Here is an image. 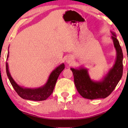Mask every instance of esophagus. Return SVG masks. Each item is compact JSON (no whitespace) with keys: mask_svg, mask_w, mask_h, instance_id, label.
<instances>
[{"mask_svg":"<svg viewBox=\"0 0 128 128\" xmlns=\"http://www.w3.org/2000/svg\"><path fill=\"white\" fill-rule=\"evenodd\" d=\"M73 60V58L72 56H68V58H67V59H66V62L67 63H70Z\"/></svg>","mask_w":128,"mask_h":128,"instance_id":"1","label":"esophagus"}]
</instances>
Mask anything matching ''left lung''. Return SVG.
Segmentation results:
<instances>
[{"instance_id": "8db88e82", "label": "left lung", "mask_w": 128, "mask_h": 128, "mask_svg": "<svg viewBox=\"0 0 128 128\" xmlns=\"http://www.w3.org/2000/svg\"><path fill=\"white\" fill-rule=\"evenodd\" d=\"M112 38L117 57L114 65L100 81H94L90 78L86 68H71L78 92L81 96L88 99H96L108 97L114 90L123 74V52L114 32Z\"/></svg>"}]
</instances>
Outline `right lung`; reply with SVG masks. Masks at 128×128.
Returning <instances> with one entry per match:
<instances>
[{
	"label": "right lung",
	"mask_w": 128,
	"mask_h": 128,
	"mask_svg": "<svg viewBox=\"0 0 128 128\" xmlns=\"http://www.w3.org/2000/svg\"><path fill=\"white\" fill-rule=\"evenodd\" d=\"M8 56L9 52L8 53V55H7V60H8ZM64 68H65V66H64V64L62 63L58 67H57L55 70H53L44 86L42 87L38 88L32 89L23 88L22 86H19L11 77L8 70V62L6 63V71L7 76H8L9 80H10L13 88L19 95V96L24 99L34 101L44 100L50 96L54 91L58 76Z\"/></svg>",
	"instance_id": "add662e5"
}]
</instances>
